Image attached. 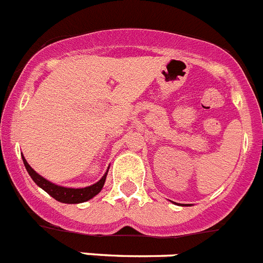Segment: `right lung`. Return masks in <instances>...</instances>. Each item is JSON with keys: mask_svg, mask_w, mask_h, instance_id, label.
I'll return each mask as SVG.
<instances>
[{"mask_svg": "<svg viewBox=\"0 0 263 263\" xmlns=\"http://www.w3.org/2000/svg\"><path fill=\"white\" fill-rule=\"evenodd\" d=\"M23 162L24 166H26L27 172L29 173L31 178L33 179L34 183L37 186L41 187L44 191H46L50 196L54 197L55 200H58L61 202H66V204H79V202H84L90 200L91 197L96 196L97 194L101 192V190L103 189V184L106 182V177L107 174H104L102 177V179L99 182H97L96 184H92V186L85 187V189H67V187H62V186H57V184L51 183L47 179H45L44 177H41L40 174H37L36 172L29 166L28 162L26 161L23 156Z\"/></svg>", "mask_w": 263, "mask_h": 263, "instance_id": "obj_1", "label": "right lung"}]
</instances>
